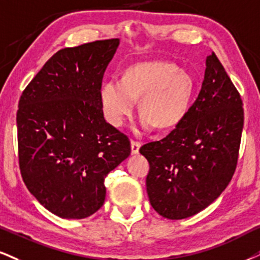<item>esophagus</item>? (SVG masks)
Wrapping results in <instances>:
<instances>
[{
  "label": "esophagus",
  "instance_id": "34e87169",
  "mask_svg": "<svg viewBox=\"0 0 260 260\" xmlns=\"http://www.w3.org/2000/svg\"><path fill=\"white\" fill-rule=\"evenodd\" d=\"M130 146H131V153H133V154H137V153H139V150H140L141 143L136 142V141H131Z\"/></svg>",
  "mask_w": 260,
  "mask_h": 260
}]
</instances>
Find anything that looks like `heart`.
Listing matches in <instances>:
<instances>
[{
  "mask_svg": "<svg viewBox=\"0 0 260 260\" xmlns=\"http://www.w3.org/2000/svg\"><path fill=\"white\" fill-rule=\"evenodd\" d=\"M195 91L194 77L176 63L145 61L126 67L119 83L102 84L99 96L105 119L113 126H123L139 100L143 129L170 131L184 120Z\"/></svg>",
  "mask_w": 260,
  "mask_h": 260,
  "instance_id": "heart-1",
  "label": "heart"
}]
</instances>
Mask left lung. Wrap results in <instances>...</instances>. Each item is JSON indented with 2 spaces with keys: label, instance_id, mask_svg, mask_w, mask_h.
<instances>
[{
  "label": "left lung",
  "instance_id": "8db88e82",
  "mask_svg": "<svg viewBox=\"0 0 260 260\" xmlns=\"http://www.w3.org/2000/svg\"><path fill=\"white\" fill-rule=\"evenodd\" d=\"M242 127L241 96L212 53L184 120L162 140L140 148L149 162V203L160 216L188 218L222 194L238 164Z\"/></svg>",
  "mask_w": 260,
  "mask_h": 260
}]
</instances>
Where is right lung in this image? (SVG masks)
Instances as JSON below:
<instances>
[{
    "instance_id": "add662e5",
    "label": "right lung",
    "mask_w": 260,
    "mask_h": 260,
    "mask_svg": "<svg viewBox=\"0 0 260 260\" xmlns=\"http://www.w3.org/2000/svg\"><path fill=\"white\" fill-rule=\"evenodd\" d=\"M118 38L65 48L28 83L17 113L19 166L38 203L82 219L105 203V178L130 155L126 135L105 120L104 73Z\"/></svg>"
}]
</instances>
